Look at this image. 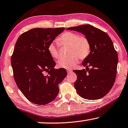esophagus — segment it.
Here are the masks:
<instances>
[{
  "instance_id": "esophagus-1",
  "label": "esophagus",
  "mask_w": 128,
  "mask_h": 128,
  "mask_svg": "<svg viewBox=\"0 0 128 128\" xmlns=\"http://www.w3.org/2000/svg\"><path fill=\"white\" fill-rule=\"evenodd\" d=\"M67 72H68V74H70V72H72V70H71V69H67Z\"/></svg>"
}]
</instances>
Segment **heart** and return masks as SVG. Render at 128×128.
Wrapping results in <instances>:
<instances>
[{
	"instance_id": "obj_1",
	"label": "heart",
	"mask_w": 128,
	"mask_h": 128,
	"mask_svg": "<svg viewBox=\"0 0 128 128\" xmlns=\"http://www.w3.org/2000/svg\"><path fill=\"white\" fill-rule=\"evenodd\" d=\"M56 41L60 46H68V54L71 56L68 58L60 59L57 62L59 68L69 69L79 62V58L84 60L89 56L90 44L85 36H80L77 33L66 32L60 35ZM48 50L52 58L59 57L58 48L54 43L49 44Z\"/></svg>"
}]
</instances>
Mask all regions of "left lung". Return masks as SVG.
<instances>
[{"label": "left lung", "mask_w": 128, "mask_h": 128, "mask_svg": "<svg viewBox=\"0 0 128 128\" xmlns=\"http://www.w3.org/2000/svg\"><path fill=\"white\" fill-rule=\"evenodd\" d=\"M82 33L89 40L90 52L82 62L86 69L74 70L77 80L74 87L78 95L93 100L102 98L114 84L118 55L106 33L90 24L68 28Z\"/></svg>", "instance_id": "1"}]
</instances>
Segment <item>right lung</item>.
I'll return each instance as SVG.
<instances>
[{
	"label": "right lung",
	"mask_w": 128,
	"mask_h": 128,
	"mask_svg": "<svg viewBox=\"0 0 128 128\" xmlns=\"http://www.w3.org/2000/svg\"><path fill=\"white\" fill-rule=\"evenodd\" d=\"M64 29H31L23 33L15 44L11 60L15 81L25 97L36 105L56 99L58 84L67 76L65 68H54L56 62L48 50L49 44ZM44 71L49 74L47 76Z\"/></svg>",
	"instance_id": "add662e5"
}]
</instances>
